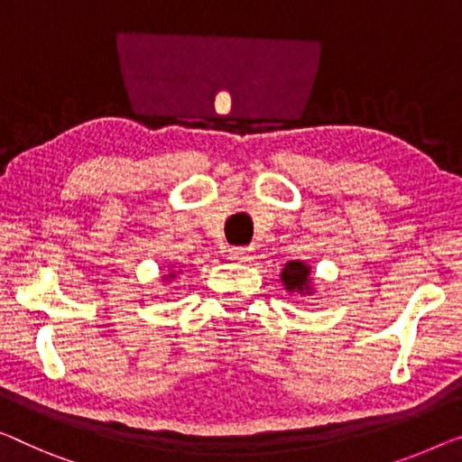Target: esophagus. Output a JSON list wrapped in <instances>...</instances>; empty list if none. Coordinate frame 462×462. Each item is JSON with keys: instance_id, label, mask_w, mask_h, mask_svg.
Segmentation results:
<instances>
[{"instance_id": "1", "label": "esophagus", "mask_w": 462, "mask_h": 462, "mask_svg": "<svg viewBox=\"0 0 462 462\" xmlns=\"http://www.w3.org/2000/svg\"><path fill=\"white\" fill-rule=\"evenodd\" d=\"M228 257L232 261H238V263H249L253 259V251L251 249H230Z\"/></svg>"}]
</instances>
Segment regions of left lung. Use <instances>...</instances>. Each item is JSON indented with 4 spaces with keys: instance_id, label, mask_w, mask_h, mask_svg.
<instances>
[{
    "instance_id": "obj_1",
    "label": "left lung",
    "mask_w": 462,
    "mask_h": 462,
    "mask_svg": "<svg viewBox=\"0 0 462 462\" xmlns=\"http://www.w3.org/2000/svg\"><path fill=\"white\" fill-rule=\"evenodd\" d=\"M282 284H284L286 292H299L300 297H311L315 292L313 280H311V265H307L305 261H288L284 270L280 273Z\"/></svg>"
}]
</instances>
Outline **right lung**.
I'll use <instances>...</instances> for the list:
<instances>
[{
  "instance_id": "add662e5",
  "label": "right lung",
  "mask_w": 462,
  "mask_h": 462,
  "mask_svg": "<svg viewBox=\"0 0 462 462\" xmlns=\"http://www.w3.org/2000/svg\"><path fill=\"white\" fill-rule=\"evenodd\" d=\"M171 267H174V265H170V270H171ZM174 278H176V272H170V273L163 275L165 282H170V280H174Z\"/></svg>"
}]
</instances>
